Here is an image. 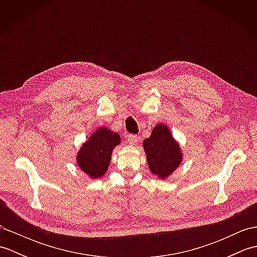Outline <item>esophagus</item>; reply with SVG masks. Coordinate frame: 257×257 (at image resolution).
I'll return each mask as SVG.
<instances>
[{
  "label": "esophagus",
  "mask_w": 257,
  "mask_h": 257,
  "mask_svg": "<svg viewBox=\"0 0 257 257\" xmlns=\"http://www.w3.org/2000/svg\"><path fill=\"white\" fill-rule=\"evenodd\" d=\"M138 138H139V137H138L137 135H128V137H127V139H128L130 145H136V144H137Z\"/></svg>",
  "instance_id": "34e87169"
}]
</instances>
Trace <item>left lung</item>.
I'll list each match as a JSON object with an SVG mask.
<instances>
[{
    "label": "left lung",
    "mask_w": 257,
    "mask_h": 257,
    "mask_svg": "<svg viewBox=\"0 0 257 257\" xmlns=\"http://www.w3.org/2000/svg\"><path fill=\"white\" fill-rule=\"evenodd\" d=\"M144 149L151 172L159 178H167L180 166L182 155L165 124H158L151 136L144 141Z\"/></svg>",
    "instance_id": "left-lung-1"
}]
</instances>
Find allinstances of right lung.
I'll use <instances>...</instances> for the list:
<instances>
[{
	"label": "right lung",
	"mask_w": 257,
	"mask_h": 257,
	"mask_svg": "<svg viewBox=\"0 0 257 257\" xmlns=\"http://www.w3.org/2000/svg\"><path fill=\"white\" fill-rule=\"evenodd\" d=\"M120 144V136L107 128H99L81 147L77 165L90 178H100L107 172L114 147Z\"/></svg>",
	"instance_id": "add662e5"
}]
</instances>
